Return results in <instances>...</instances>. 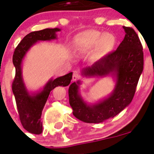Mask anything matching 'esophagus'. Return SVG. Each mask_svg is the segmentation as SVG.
<instances>
[{
  "label": "esophagus",
  "instance_id": "34e87169",
  "mask_svg": "<svg viewBox=\"0 0 154 154\" xmlns=\"http://www.w3.org/2000/svg\"><path fill=\"white\" fill-rule=\"evenodd\" d=\"M81 77H82L81 73L78 71H77V70L73 71V72H72V81L73 82H76L77 80H79Z\"/></svg>",
  "mask_w": 154,
  "mask_h": 154
}]
</instances>
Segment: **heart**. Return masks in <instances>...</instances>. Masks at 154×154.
Returning a JSON list of instances; mask_svg holds the SVG:
<instances>
[{
  "label": "heart",
  "instance_id": "b5f03b06",
  "mask_svg": "<svg viewBox=\"0 0 154 154\" xmlns=\"http://www.w3.org/2000/svg\"><path fill=\"white\" fill-rule=\"evenodd\" d=\"M116 38L109 32L103 33L98 30H86L77 34L73 40L75 51L85 54L94 49L96 57H101L109 53L115 45Z\"/></svg>",
  "mask_w": 154,
  "mask_h": 154
}]
</instances>
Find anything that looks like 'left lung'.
<instances>
[{"label":"left lung","mask_w":154,"mask_h":154,"mask_svg":"<svg viewBox=\"0 0 154 154\" xmlns=\"http://www.w3.org/2000/svg\"><path fill=\"white\" fill-rule=\"evenodd\" d=\"M124 40L116 50L108 53L83 70L85 76H117L113 93L108 98L93 105H87L78 94L79 82L69 88L72 114L87 123H100L115 117L128 106L134 98L139 78L143 71V48L138 36L130 27L123 26Z\"/></svg>","instance_id":"1"}]
</instances>
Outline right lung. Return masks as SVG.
I'll return each instance as SVG.
<instances>
[{
	"label": "right lung",
	"instance_id": "obj_1",
	"mask_svg": "<svg viewBox=\"0 0 154 154\" xmlns=\"http://www.w3.org/2000/svg\"><path fill=\"white\" fill-rule=\"evenodd\" d=\"M60 29H45L34 31L27 34L16 47L13 55V63L16 69L15 77L12 84L20 123L28 132L33 134H41L42 122H41L42 110L49 97L50 92L57 86H67L72 79V72L50 80L44 89L36 95H30L25 89L21 76V62L29 48L38 41H50L55 39L56 32Z\"/></svg>",
	"mask_w": 154,
	"mask_h": 154
}]
</instances>
